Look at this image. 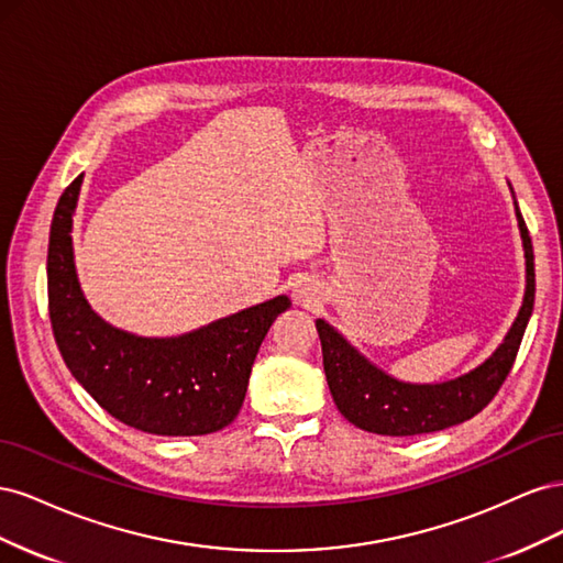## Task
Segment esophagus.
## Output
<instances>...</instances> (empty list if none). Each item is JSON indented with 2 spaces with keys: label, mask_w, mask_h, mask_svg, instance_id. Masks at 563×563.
<instances>
[{
  "label": "esophagus",
  "mask_w": 563,
  "mask_h": 563,
  "mask_svg": "<svg viewBox=\"0 0 563 563\" xmlns=\"http://www.w3.org/2000/svg\"><path fill=\"white\" fill-rule=\"evenodd\" d=\"M291 296L302 308H312V305L319 300V284L310 277H300L291 284Z\"/></svg>",
  "instance_id": "1"
}]
</instances>
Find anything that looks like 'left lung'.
Here are the masks:
<instances>
[{
  "mask_svg": "<svg viewBox=\"0 0 563 563\" xmlns=\"http://www.w3.org/2000/svg\"><path fill=\"white\" fill-rule=\"evenodd\" d=\"M512 190V185H509ZM515 197V192H512ZM515 213L523 242L526 258V291L521 310L509 327L503 343L486 362L472 368L465 376L444 383H404L391 378L389 373L347 343L343 333H338L329 321L317 319V331L321 340L323 371H327L329 389L338 411L343 413L360 430L385 434V437H413L453 428V424L474 418L482 408L496 397L512 371L515 356L519 352L523 331L533 312L536 300V267L533 244L528 236L523 216L515 199Z\"/></svg>",
  "mask_w": 563,
  "mask_h": 563,
  "instance_id": "8db88e82",
  "label": "left lung"
}]
</instances>
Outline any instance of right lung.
<instances>
[{"label":"right lung","mask_w":563,"mask_h":563,"mask_svg":"<svg viewBox=\"0 0 563 563\" xmlns=\"http://www.w3.org/2000/svg\"><path fill=\"white\" fill-rule=\"evenodd\" d=\"M84 174L58 199L48 234V314L77 383L119 422L159 437L228 428L246 397L251 366L272 321L291 308L277 296L174 338H145L98 317L75 269L73 216Z\"/></svg>","instance_id":"add662e5"}]
</instances>
